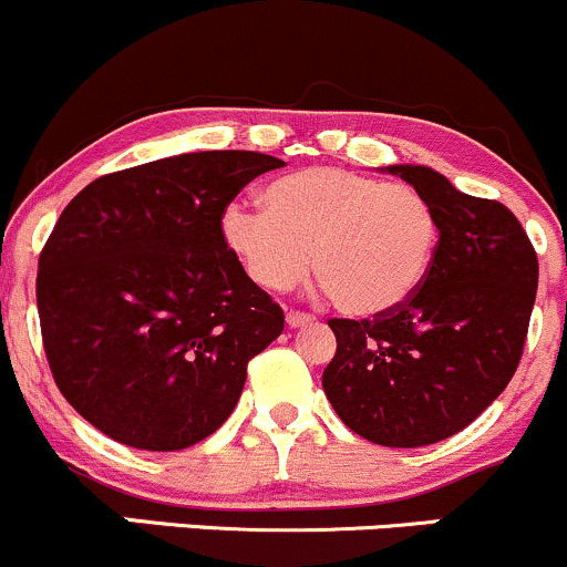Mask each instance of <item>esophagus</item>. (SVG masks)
Returning a JSON list of instances; mask_svg holds the SVG:
<instances>
[{"instance_id":"1","label":"esophagus","mask_w":567,"mask_h":567,"mask_svg":"<svg viewBox=\"0 0 567 567\" xmlns=\"http://www.w3.org/2000/svg\"><path fill=\"white\" fill-rule=\"evenodd\" d=\"M316 318L310 313H300V310H289L286 313V323H289L291 329H300V327H308V323H313Z\"/></svg>"}]
</instances>
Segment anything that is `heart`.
I'll list each match as a JSON object with an SVG mask.
<instances>
[{
  "mask_svg": "<svg viewBox=\"0 0 567 567\" xmlns=\"http://www.w3.org/2000/svg\"><path fill=\"white\" fill-rule=\"evenodd\" d=\"M262 206L265 212L227 208L221 238L267 291L300 281L310 251L321 289L351 316L399 308L429 276L439 221L429 198L410 184L316 165L272 179Z\"/></svg>",
  "mask_w": 567,
  "mask_h": 567,
  "instance_id": "heart-1",
  "label": "heart"
}]
</instances>
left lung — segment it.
Wrapping results in <instances>:
<instances>
[{
  "mask_svg": "<svg viewBox=\"0 0 567 567\" xmlns=\"http://www.w3.org/2000/svg\"><path fill=\"white\" fill-rule=\"evenodd\" d=\"M439 221L429 276L388 313L332 318L323 393L348 429L383 447H423L466 429L517 372L538 257L504 203L472 198L425 165H385Z\"/></svg>",
  "mask_w": 567,
  "mask_h": 567,
  "instance_id": "obj_1",
  "label": "left lung"
}]
</instances>
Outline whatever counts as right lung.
Segmentation results:
<instances>
[{
	"label": "right lung",
	"mask_w": 567,
	"mask_h": 567,
	"mask_svg": "<svg viewBox=\"0 0 567 567\" xmlns=\"http://www.w3.org/2000/svg\"><path fill=\"white\" fill-rule=\"evenodd\" d=\"M284 161L187 152L87 184L40 254L37 308L66 402L114 442L174 453L230 417L284 310L221 238L240 189Z\"/></svg>",
	"instance_id": "add662e5"
}]
</instances>
